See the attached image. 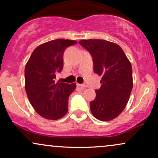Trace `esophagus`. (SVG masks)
I'll return each instance as SVG.
<instances>
[{
	"label": "esophagus",
	"instance_id": "34e87169",
	"mask_svg": "<svg viewBox=\"0 0 158 158\" xmlns=\"http://www.w3.org/2000/svg\"><path fill=\"white\" fill-rule=\"evenodd\" d=\"M77 85L81 88H85L87 87L86 85H85V84H77Z\"/></svg>",
	"mask_w": 158,
	"mask_h": 158
}]
</instances>
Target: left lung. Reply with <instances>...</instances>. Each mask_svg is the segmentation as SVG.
<instances>
[{"label": "left lung", "instance_id": "obj_1", "mask_svg": "<svg viewBox=\"0 0 158 158\" xmlns=\"http://www.w3.org/2000/svg\"><path fill=\"white\" fill-rule=\"evenodd\" d=\"M92 56L94 73L102 76L96 98L90 103L91 113L102 121L111 120L126 108L132 88V67L123 49L106 40L79 41Z\"/></svg>", "mask_w": 158, "mask_h": 158}]
</instances>
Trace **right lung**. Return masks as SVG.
Instances as JSON below:
<instances>
[{
  "mask_svg": "<svg viewBox=\"0 0 158 158\" xmlns=\"http://www.w3.org/2000/svg\"><path fill=\"white\" fill-rule=\"evenodd\" d=\"M69 39H56L39 45L25 66V90L29 101L40 116L59 119L68 110V98L77 85L56 82V74L63 69V55L69 46L77 44Z\"/></svg>",
  "mask_w": 158,
  "mask_h": 158,
  "instance_id": "obj_1",
  "label": "right lung"
}]
</instances>
